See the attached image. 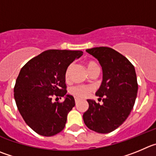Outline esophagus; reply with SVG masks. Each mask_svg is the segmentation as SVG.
Here are the masks:
<instances>
[{"instance_id":"obj_1","label":"esophagus","mask_w":156,"mask_h":156,"mask_svg":"<svg viewBox=\"0 0 156 156\" xmlns=\"http://www.w3.org/2000/svg\"><path fill=\"white\" fill-rule=\"evenodd\" d=\"M75 104H78V102L79 101V99H78V98H75Z\"/></svg>"}]
</instances>
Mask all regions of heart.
Returning <instances> with one entry per match:
<instances>
[{
  "label": "heart",
  "mask_w": 156,
  "mask_h": 156,
  "mask_svg": "<svg viewBox=\"0 0 156 156\" xmlns=\"http://www.w3.org/2000/svg\"><path fill=\"white\" fill-rule=\"evenodd\" d=\"M86 66L87 68H88V71H91L92 68H95V67H98L97 63H95L93 61H88V62H86ZM71 66L68 67L66 71H65V79L68 80V77H69V72L70 70H71ZM92 91V88L91 86H88V85H77V86L73 87L71 88V90H70V92H71V94H73L75 97L76 98H86L87 96L89 94V93Z\"/></svg>",
  "instance_id": "heart-1"
}]
</instances>
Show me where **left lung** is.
Instances as JSON below:
<instances>
[{"label":"left lung","mask_w":156,"mask_h":156,"mask_svg":"<svg viewBox=\"0 0 156 156\" xmlns=\"http://www.w3.org/2000/svg\"><path fill=\"white\" fill-rule=\"evenodd\" d=\"M102 68L103 79L95 94L103 104L88 99L89 107L83 115L87 127L98 133H109L126 120L137 97L138 83L133 65L114 49L97 47L87 49Z\"/></svg>","instance_id":"left-lung-1"}]
</instances>
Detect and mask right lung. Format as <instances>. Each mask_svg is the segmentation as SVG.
Listing matches in <instances>:
<instances>
[{
  "label": "right lung",
  "mask_w": 156,
  "mask_h": 156,
  "mask_svg": "<svg viewBox=\"0 0 156 156\" xmlns=\"http://www.w3.org/2000/svg\"><path fill=\"white\" fill-rule=\"evenodd\" d=\"M82 55L81 51H45L20 71L14 88V99L26 124L36 133L49 137L65 128L67 115L75 105L73 96L66 94L65 71ZM65 95L62 103L52 100Z\"/></svg>",
  "instance_id": "add662e5"
}]
</instances>
